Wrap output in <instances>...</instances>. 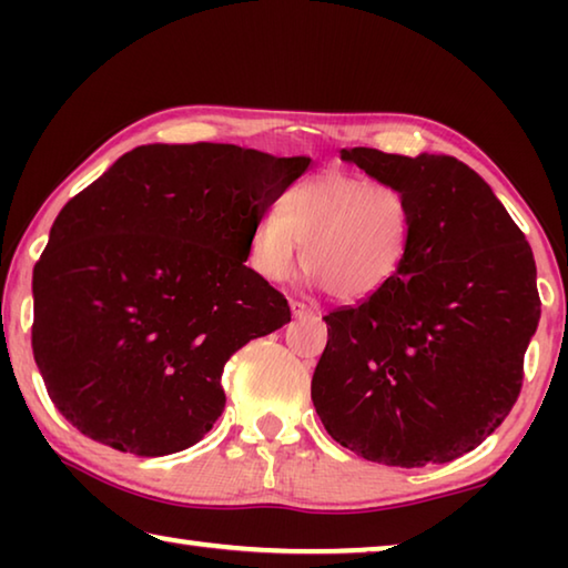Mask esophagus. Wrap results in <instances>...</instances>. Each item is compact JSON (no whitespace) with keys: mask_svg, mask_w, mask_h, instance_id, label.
Masks as SVG:
<instances>
[{"mask_svg":"<svg viewBox=\"0 0 568 568\" xmlns=\"http://www.w3.org/2000/svg\"><path fill=\"white\" fill-rule=\"evenodd\" d=\"M291 311H293V318H307V315H313V307H307L301 301H293Z\"/></svg>","mask_w":568,"mask_h":568,"instance_id":"34e87169","label":"esophagus"}]
</instances>
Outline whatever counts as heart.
<instances>
[{
	"label": "heart",
	"instance_id": "heart-1",
	"mask_svg": "<svg viewBox=\"0 0 568 568\" xmlns=\"http://www.w3.org/2000/svg\"><path fill=\"white\" fill-rule=\"evenodd\" d=\"M413 237L408 195L393 182L323 170L285 192L250 235V263L265 281L287 283L297 267L345 303L368 301L396 281Z\"/></svg>",
	"mask_w": 568,
	"mask_h": 568
}]
</instances>
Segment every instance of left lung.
<instances>
[{
  "instance_id": "8db88e82",
  "label": "left lung",
  "mask_w": 568,
  "mask_h": 568,
  "mask_svg": "<svg viewBox=\"0 0 568 568\" xmlns=\"http://www.w3.org/2000/svg\"><path fill=\"white\" fill-rule=\"evenodd\" d=\"M413 210L386 291L325 315L311 398L323 426L368 460L448 464L501 426L541 318L531 245L478 172L448 155L341 150Z\"/></svg>"
}]
</instances>
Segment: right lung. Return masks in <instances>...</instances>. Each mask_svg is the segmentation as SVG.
Wrapping results in <instances>:
<instances>
[{"instance_id":"1","label":"right lung","mask_w":568,"mask_h":568,"mask_svg":"<svg viewBox=\"0 0 568 568\" xmlns=\"http://www.w3.org/2000/svg\"><path fill=\"white\" fill-rule=\"evenodd\" d=\"M307 165L217 142L142 145L62 207L32 275V351L80 434L168 456L213 428L230 355L291 321L245 261Z\"/></svg>"}]
</instances>
